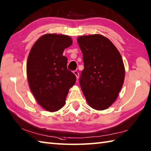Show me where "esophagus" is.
Returning a JSON list of instances; mask_svg holds the SVG:
<instances>
[{"mask_svg": "<svg viewBox=\"0 0 151 151\" xmlns=\"http://www.w3.org/2000/svg\"><path fill=\"white\" fill-rule=\"evenodd\" d=\"M74 74H75V75L76 76V78H78V76H79V73H78V71H76V70H75L74 71Z\"/></svg>", "mask_w": 151, "mask_h": 151, "instance_id": "34e87169", "label": "esophagus"}]
</instances>
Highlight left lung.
<instances>
[{
    "label": "left lung",
    "mask_w": 151,
    "mask_h": 151,
    "mask_svg": "<svg viewBox=\"0 0 151 151\" xmlns=\"http://www.w3.org/2000/svg\"><path fill=\"white\" fill-rule=\"evenodd\" d=\"M77 42L83 56L80 84L92 108L104 110L118 97L125 79L121 54L113 43L100 34L81 35Z\"/></svg>",
    "instance_id": "1"
}]
</instances>
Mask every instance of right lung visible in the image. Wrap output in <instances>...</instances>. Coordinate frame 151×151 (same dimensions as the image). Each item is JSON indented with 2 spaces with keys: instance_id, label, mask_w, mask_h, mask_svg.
Instances as JSON below:
<instances>
[{
  "instance_id": "add662e5",
  "label": "right lung",
  "mask_w": 151,
  "mask_h": 151,
  "mask_svg": "<svg viewBox=\"0 0 151 151\" xmlns=\"http://www.w3.org/2000/svg\"><path fill=\"white\" fill-rule=\"evenodd\" d=\"M73 40L66 35L46 34L33 45L26 64L30 90L37 103L50 112L64 106L68 90L76 76L67 69V58L63 55Z\"/></svg>"
}]
</instances>
